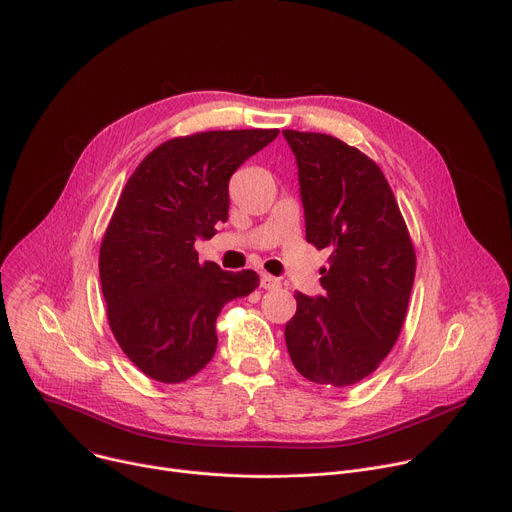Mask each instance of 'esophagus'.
I'll return each mask as SVG.
<instances>
[{
  "label": "esophagus",
  "instance_id": "34e87169",
  "mask_svg": "<svg viewBox=\"0 0 512 512\" xmlns=\"http://www.w3.org/2000/svg\"><path fill=\"white\" fill-rule=\"evenodd\" d=\"M261 287L263 289H277V287H281V281L277 277L269 275V273H263L261 275Z\"/></svg>",
  "mask_w": 512,
  "mask_h": 512
}]
</instances>
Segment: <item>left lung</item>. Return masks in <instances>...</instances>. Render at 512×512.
Listing matches in <instances>:
<instances>
[{
	"instance_id": "left-lung-1",
	"label": "left lung",
	"mask_w": 512,
	"mask_h": 512,
	"mask_svg": "<svg viewBox=\"0 0 512 512\" xmlns=\"http://www.w3.org/2000/svg\"><path fill=\"white\" fill-rule=\"evenodd\" d=\"M298 162L306 241L330 249L320 298L296 291L285 344L302 377L348 387L377 371L397 342L415 277V249L381 168L326 133L283 131Z\"/></svg>"
}]
</instances>
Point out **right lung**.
I'll list each match as a JSON object with an SVG mask.
<instances>
[{"label":"right lung","mask_w":512,"mask_h":512,"mask_svg":"<svg viewBox=\"0 0 512 512\" xmlns=\"http://www.w3.org/2000/svg\"><path fill=\"white\" fill-rule=\"evenodd\" d=\"M279 129L202 131L164 141L129 176L99 251L101 289L115 340L135 367L176 385L216 350V318L259 285L251 269L198 261L196 239L229 218L233 172Z\"/></svg>","instance_id":"right-lung-1"}]
</instances>
